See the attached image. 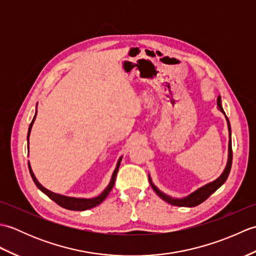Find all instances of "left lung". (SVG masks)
<instances>
[{
	"label": "left lung",
	"instance_id": "left-lung-1",
	"mask_svg": "<svg viewBox=\"0 0 256 256\" xmlns=\"http://www.w3.org/2000/svg\"><path fill=\"white\" fill-rule=\"evenodd\" d=\"M216 104H218L220 111L224 114L226 113L224 111V108H222V106H221V98L218 96V100H216ZM226 122H228V128H229V155H228V162H226V166L224 168V172L221 174V175L216 179V180L211 182L209 184H204V186L198 188L197 190H194V192H192L190 194H188L187 197H184V198H180V199H176V198H172L170 196H167L165 194L164 192H162L160 190L157 188L155 184L152 182V179H150V176L148 175V179H150V186L152 188L154 189V192L160 196V197L165 200L166 202L170 204L172 206H196L200 204L201 202H204V200L208 199L210 196L214 194V192H216V189H219L222 184H224L228 176H229L230 174V170H231V165H232V142H231V125H230V122H229V118H226Z\"/></svg>",
	"mask_w": 256,
	"mask_h": 256
}]
</instances>
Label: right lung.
Instances as JSON below:
<instances>
[{
  "mask_svg": "<svg viewBox=\"0 0 256 256\" xmlns=\"http://www.w3.org/2000/svg\"><path fill=\"white\" fill-rule=\"evenodd\" d=\"M36 114H37V110H36L34 118H32V123L30 124L28 134H27V143H30L28 140H30V130H32V124H34V121H35V118H36ZM121 160H122V157H120L118 160V164H116V170H114V172L112 174L110 184H108V187L104 190H103V192L99 196H96V197H94V198H74V197H68V196H64V194H59L52 192H50V190L46 189L44 186H42V184H40V182L37 180L35 175H34V172H32V167L30 165V162H28V168H30V176L32 178V180H34L35 184L37 186V188L40 189V190H42V192H44L45 194H47L48 197H50L52 200L55 201L57 204L62 206V208H64V209H68V210L84 211V210H88V209H91V208H94V206H96L98 204H100L102 201L108 197V194H110V192H111L113 186H114V182H116V174H118V170L120 164H121Z\"/></svg>",
  "mask_w": 256,
  "mask_h": 256,
  "instance_id": "right-lung-1",
  "label": "right lung"
}]
</instances>
